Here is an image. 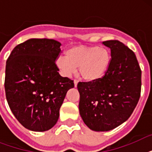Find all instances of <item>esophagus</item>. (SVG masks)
I'll return each instance as SVG.
<instances>
[{"label":"esophagus","instance_id":"obj_1","mask_svg":"<svg viewBox=\"0 0 152 152\" xmlns=\"http://www.w3.org/2000/svg\"><path fill=\"white\" fill-rule=\"evenodd\" d=\"M78 82L79 81L77 80H74V86H75V88L77 87V83H78Z\"/></svg>","mask_w":152,"mask_h":152}]
</instances>
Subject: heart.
Here are the masks:
<instances>
[{"mask_svg": "<svg viewBox=\"0 0 152 152\" xmlns=\"http://www.w3.org/2000/svg\"><path fill=\"white\" fill-rule=\"evenodd\" d=\"M111 64L108 49L99 46L76 45L64 52V57L56 60V65L64 76H69L78 68L79 74L87 82H96L103 78Z\"/></svg>", "mask_w": 152, "mask_h": 152, "instance_id": "obj_1", "label": "heart"}]
</instances>
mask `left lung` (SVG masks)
Returning a JSON list of instances; mask_svg holds the SVG:
<instances>
[{
	"label": "left lung",
	"mask_w": 152,
	"mask_h": 152,
	"mask_svg": "<svg viewBox=\"0 0 152 152\" xmlns=\"http://www.w3.org/2000/svg\"><path fill=\"white\" fill-rule=\"evenodd\" d=\"M110 49L111 64L103 78L79 82V110L89 129L105 132L127 121L141 92V69L134 52L118 40L102 42Z\"/></svg>",
	"instance_id": "1"
}]
</instances>
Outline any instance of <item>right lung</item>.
Returning <instances> with one entry per match:
<instances>
[{"mask_svg":"<svg viewBox=\"0 0 152 152\" xmlns=\"http://www.w3.org/2000/svg\"><path fill=\"white\" fill-rule=\"evenodd\" d=\"M61 46L54 39H28L15 46L6 61V99L27 129L44 132L53 127L67 91L74 87L56 65Z\"/></svg>","mask_w":152,"mask_h":152,"instance_id":"add662e5","label":"right lung"}]
</instances>
